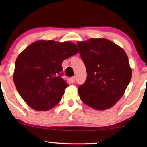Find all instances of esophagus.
Segmentation results:
<instances>
[{
    "label": "esophagus",
    "instance_id": "34e87169",
    "mask_svg": "<svg viewBox=\"0 0 147 147\" xmlns=\"http://www.w3.org/2000/svg\"><path fill=\"white\" fill-rule=\"evenodd\" d=\"M75 79H76L75 77H72L71 78H70V81H71V82H72V83H75Z\"/></svg>",
    "mask_w": 147,
    "mask_h": 147
}]
</instances>
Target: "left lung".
Here are the masks:
<instances>
[{"mask_svg":"<svg viewBox=\"0 0 147 147\" xmlns=\"http://www.w3.org/2000/svg\"><path fill=\"white\" fill-rule=\"evenodd\" d=\"M77 44L88 75L85 83L78 88L81 100L95 110L110 109L124 95L132 77L127 55L104 38Z\"/></svg>","mask_w":147,"mask_h":147,"instance_id":"obj_1","label":"left lung"}]
</instances>
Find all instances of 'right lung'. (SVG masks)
<instances>
[{
    "label": "right lung",
    "instance_id": "obj_1",
    "mask_svg": "<svg viewBox=\"0 0 147 147\" xmlns=\"http://www.w3.org/2000/svg\"><path fill=\"white\" fill-rule=\"evenodd\" d=\"M78 52L72 42L38 40L18 55L13 79L18 93L30 107L46 111L59 103L68 86L61 77V63Z\"/></svg>",
    "mask_w": 147,
    "mask_h": 147
}]
</instances>
